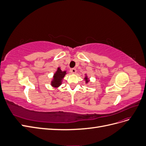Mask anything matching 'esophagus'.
<instances>
[{
    "instance_id": "34e87169",
    "label": "esophagus",
    "mask_w": 146,
    "mask_h": 146,
    "mask_svg": "<svg viewBox=\"0 0 146 146\" xmlns=\"http://www.w3.org/2000/svg\"><path fill=\"white\" fill-rule=\"evenodd\" d=\"M70 71L72 73H73V74H75V73L77 72V70H76V68H72V69H70Z\"/></svg>"
}]
</instances>
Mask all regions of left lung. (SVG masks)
<instances>
[{"label": "left lung", "instance_id": "left-lung-1", "mask_svg": "<svg viewBox=\"0 0 146 146\" xmlns=\"http://www.w3.org/2000/svg\"><path fill=\"white\" fill-rule=\"evenodd\" d=\"M86 75V74H85ZM84 79H85V82H86V83H88V82H89V78H88V77L86 76H86H85V78H84Z\"/></svg>", "mask_w": 146, "mask_h": 146}]
</instances>
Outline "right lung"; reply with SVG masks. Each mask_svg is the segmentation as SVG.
Here are the masks:
<instances>
[{
    "label": "right lung",
    "mask_w": 146,
    "mask_h": 146,
    "mask_svg": "<svg viewBox=\"0 0 146 146\" xmlns=\"http://www.w3.org/2000/svg\"><path fill=\"white\" fill-rule=\"evenodd\" d=\"M66 74V71H62L60 68H57L56 71L54 75L53 80L51 82V85L55 88L59 87L62 83L63 79Z\"/></svg>",
    "instance_id": "obj_1"
}]
</instances>
